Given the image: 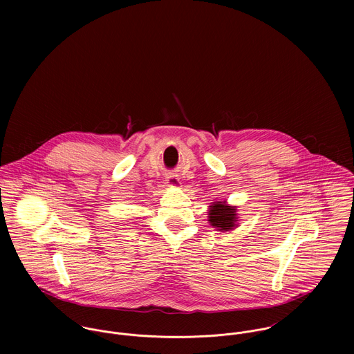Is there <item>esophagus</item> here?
Here are the masks:
<instances>
[{"mask_svg":"<svg viewBox=\"0 0 354 354\" xmlns=\"http://www.w3.org/2000/svg\"><path fill=\"white\" fill-rule=\"evenodd\" d=\"M166 183H167V185H170V187L180 185V180H178L176 176H169L167 180H166Z\"/></svg>","mask_w":354,"mask_h":354,"instance_id":"1","label":"esophagus"}]
</instances>
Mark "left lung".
<instances>
[{"instance_id": "1", "label": "left lung", "mask_w": 354, "mask_h": 354, "mask_svg": "<svg viewBox=\"0 0 354 354\" xmlns=\"http://www.w3.org/2000/svg\"><path fill=\"white\" fill-rule=\"evenodd\" d=\"M208 221L212 226L218 227L222 232H227L234 227L236 223V208L230 205H225V202L214 203L209 205Z\"/></svg>"}]
</instances>
